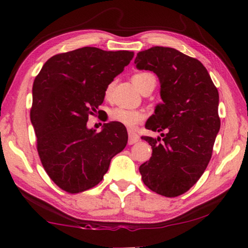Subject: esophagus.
Instances as JSON below:
<instances>
[{
	"label": "esophagus",
	"mask_w": 248,
	"mask_h": 248,
	"mask_svg": "<svg viewBox=\"0 0 248 248\" xmlns=\"http://www.w3.org/2000/svg\"><path fill=\"white\" fill-rule=\"evenodd\" d=\"M128 134H129V140H128V143L129 144H134V143H137V142L140 140V137L138 136L136 132L129 131Z\"/></svg>",
	"instance_id": "esophagus-1"
}]
</instances>
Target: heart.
I'll use <instances>...</instances> for the list:
<instances>
[{
  "label": "heart",
  "instance_id": "1",
  "mask_svg": "<svg viewBox=\"0 0 248 248\" xmlns=\"http://www.w3.org/2000/svg\"><path fill=\"white\" fill-rule=\"evenodd\" d=\"M150 79H154L155 81V78L153 74H151L149 72L137 73L132 77V82L140 91L143 90V87L148 84ZM111 89H112V84H109L106 91H105V97L106 98L110 97ZM109 118H110L112 121H116V123L124 124V127L132 129L134 127H137L138 124H140L141 123H143L145 119V114L141 110H137V109L116 107L110 111V114H109Z\"/></svg>",
  "mask_w": 248,
  "mask_h": 248
}]
</instances>
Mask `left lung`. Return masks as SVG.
I'll return each mask as SVG.
<instances>
[{
    "label": "left lung",
    "instance_id": "left-lung-1",
    "mask_svg": "<svg viewBox=\"0 0 248 248\" xmlns=\"http://www.w3.org/2000/svg\"><path fill=\"white\" fill-rule=\"evenodd\" d=\"M137 68L157 75L163 103L145 128L161 138L141 137L152 156L140 166L146 187L158 195L177 197L198 182L212 156L221 121L219 92L199 60L173 48L152 47L137 54Z\"/></svg>",
    "mask_w": 248,
    "mask_h": 248
}]
</instances>
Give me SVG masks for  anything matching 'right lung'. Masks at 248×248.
<instances>
[{
	"mask_svg": "<svg viewBox=\"0 0 248 248\" xmlns=\"http://www.w3.org/2000/svg\"><path fill=\"white\" fill-rule=\"evenodd\" d=\"M132 51L84 47L49 59L32 85L31 120L46 173L69 194L95 187L111 158L124 149L127 129L118 123L102 131L86 127L105 91L132 60Z\"/></svg>",
	"mask_w": 248,
	"mask_h": 248,
	"instance_id": "obj_1",
	"label": "right lung"
}]
</instances>
